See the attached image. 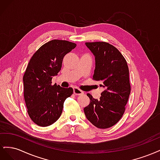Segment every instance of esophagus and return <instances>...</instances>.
<instances>
[{
  "instance_id": "34e87169",
  "label": "esophagus",
  "mask_w": 160,
  "mask_h": 160,
  "mask_svg": "<svg viewBox=\"0 0 160 160\" xmlns=\"http://www.w3.org/2000/svg\"><path fill=\"white\" fill-rule=\"evenodd\" d=\"M73 93L75 95H81L84 93L83 91H81V89H79V88H75L73 89Z\"/></svg>"
}]
</instances>
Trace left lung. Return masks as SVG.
<instances>
[{"label":"left lung","instance_id":"left-lung-1","mask_svg":"<svg viewBox=\"0 0 160 160\" xmlns=\"http://www.w3.org/2000/svg\"><path fill=\"white\" fill-rule=\"evenodd\" d=\"M95 56L94 81L105 89L99 99L89 93V105L84 108L86 118L95 127L113 126L122 118L129 99L131 85L126 60L119 50L106 42H85Z\"/></svg>","mask_w":160,"mask_h":160}]
</instances>
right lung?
I'll list each match as a JSON object with an SVG mask.
<instances>
[{"label": "right lung", "instance_id": "right-lung-1", "mask_svg": "<svg viewBox=\"0 0 160 160\" xmlns=\"http://www.w3.org/2000/svg\"><path fill=\"white\" fill-rule=\"evenodd\" d=\"M74 42L52 40L32 55L23 76L24 98L32 122L41 127L54 123L61 115L65 99L73 89L52 85L61 70L63 57L76 47Z\"/></svg>", "mask_w": 160, "mask_h": 160}]
</instances>
